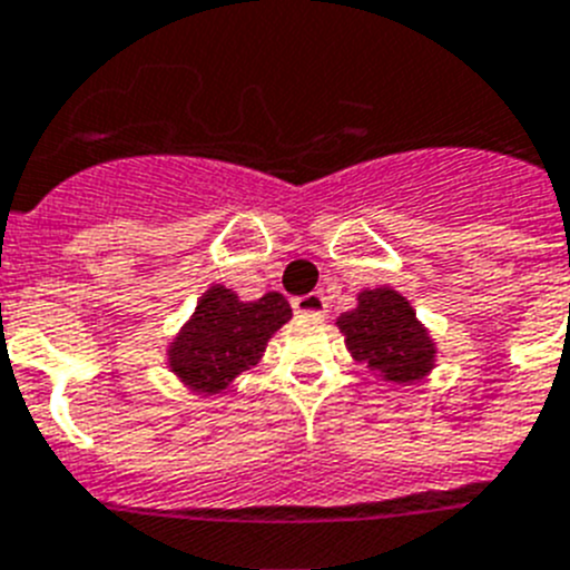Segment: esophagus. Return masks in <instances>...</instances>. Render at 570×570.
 Here are the masks:
<instances>
[{"label": "esophagus", "instance_id": "esophagus-1", "mask_svg": "<svg viewBox=\"0 0 570 570\" xmlns=\"http://www.w3.org/2000/svg\"><path fill=\"white\" fill-rule=\"evenodd\" d=\"M292 309L301 315H324L326 313V298L321 292H306V295H298L292 298Z\"/></svg>", "mask_w": 570, "mask_h": 570}]
</instances>
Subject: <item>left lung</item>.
Instances as JSON below:
<instances>
[{
    "mask_svg": "<svg viewBox=\"0 0 570 570\" xmlns=\"http://www.w3.org/2000/svg\"><path fill=\"white\" fill-rule=\"evenodd\" d=\"M338 326L353 358L375 373H384L387 381L404 384L422 379L430 370L433 344L399 292H361L358 306L341 315Z\"/></svg>",
    "mask_w": 570,
    "mask_h": 570,
    "instance_id": "obj_1",
    "label": "left lung"
}]
</instances>
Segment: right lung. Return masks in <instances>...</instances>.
Listing matches in <instances>:
<instances>
[{
	"label": "right lung",
	"mask_w": 570,
	"mask_h": 570,
	"mask_svg": "<svg viewBox=\"0 0 570 570\" xmlns=\"http://www.w3.org/2000/svg\"><path fill=\"white\" fill-rule=\"evenodd\" d=\"M289 318V304L278 292L244 304L226 286H212L168 353L171 370L189 387L217 393L255 367L269 335Z\"/></svg>",
	"instance_id": "1"
}]
</instances>
